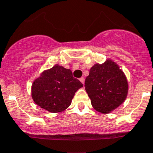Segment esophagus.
<instances>
[{"label":"esophagus","mask_w":153,"mask_h":153,"mask_svg":"<svg viewBox=\"0 0 153 153\" xmlns=\"http://www.w3.org/2000/svg\"><path fill=\"white\" fill-rule=\"evenodd\" d=\"M79 80H80V82H81L82 84H84V77H81V78H79Z\"/></svg>","instance_id":"34e87169"}]
</instances>
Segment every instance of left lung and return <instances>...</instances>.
I'll use <instances>...</instances> for the list:
<instances>
[{"mask_svg": "<svg viewBox=\"0 0 153 153\" xmlns=\"http://www.w3.org/2000/svg\"><path fill=\"white\" fill-rule=\"evenodd\" d=\"M84 86L93 108L104 114L120 106L128 92L124 73L111 59L103 64H94L86 77Z\"/></svg>", "mask_w": 153, "mask_h": 153, "instance_id": "8db88e82", "label": "left lung"}]
</instances>
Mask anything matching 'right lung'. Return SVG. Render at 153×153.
<instances>
[{
    "label": "right lung",
    "instance_id": "add662e5",
    "mask_svg": "<svg viewBox=\"0 0 153 153\" xmlns=\"http://www.w3.org/2000/svg\"><path fill=\"white\" fill-rule=\"evenodd\" d=\"M82 87L70 69L56 64L34 80L31 94L40 108L51 113H61L70 105L76 91Z\"/></svg>",
    "mask_w": 153,
    "mask_h": 153
}]
</instances>
